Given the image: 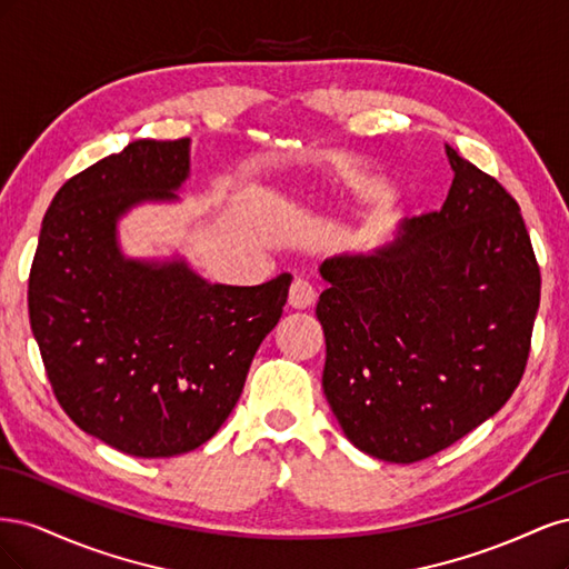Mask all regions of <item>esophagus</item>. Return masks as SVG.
Returning <instances> with one entry per match:
<instances>
[{"mask_svg": "<svg viewBox=\"0 0 569 569\" xmlns=\"http://www.w3.org/2000/svg\"><path fill=\"white\" fill-rule=\"evenodd\" d=\"M316 287L308 282V280H295L291 282V289H289V306L291 308H299V311H303V308L311 306L316 301Z\"/></svg>", "mask_w": 569, "mask_h": 569, "instance_id": "34e87169", "label": "esophagus"}]
</instances>
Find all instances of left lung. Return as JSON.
I'll use <instances>...</instances> for the list:
<instances>
[{
    "instance_id": "8db88e82",
    "label": "left lung",
    "mask_w": 569,
    "mask_h": 569,
    "mask_svg": "<svg viewBox=\"0 0 569 569\" xmlns=\"http://www.w3.org/2000/svg\"><path fill=\"white\" fill-rule=\"evenodd\" d=\"M441 211L372 256L325 261L316 316L322 389L356 449L418 462L462 439L518 389L541 299L520 206L446 147Z\"/></svg>"
}]
</instances>
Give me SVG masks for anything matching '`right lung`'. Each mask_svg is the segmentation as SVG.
Returning a JSON list of instances; mask_svg holds the SVG:
<instances>
[{"label":"right lung","mask_w":569,"mask_h":569,"mask_svg":"<svg viewBox=\"0 0 569 569\" xmlns=\"http://www.w3.org/2000/svg\"><path fill=\"white\" fill-rule=\"evenodd\" d=\"M189 140H134L51 199L28 313L57 401L82 432L137 458L199 449L228 420L291 278L209 284L184 263L126 261L116 220L176 199Z\"/></svg>","instance_id":"add662e5"}]
</instances>
